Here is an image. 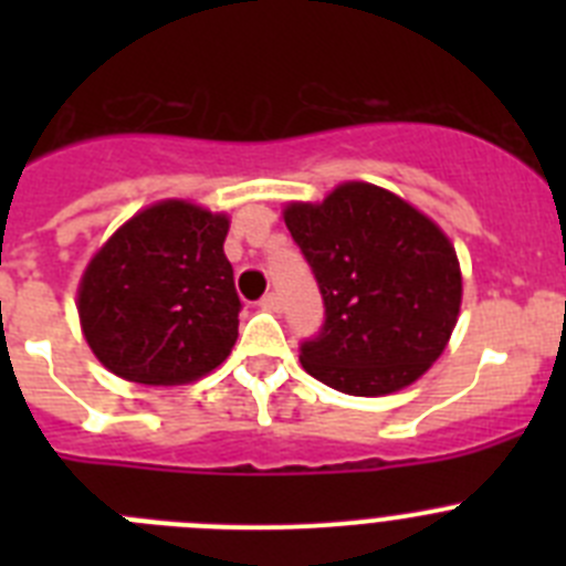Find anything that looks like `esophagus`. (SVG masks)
<instances>
[{
	"instance_id": "1",
	"label": "esophagus",
	"mask_w": 566,
	"mask_h": 566,
	"mask_svg": "<svg viewBox=\"0 0 566 566\" xmlns=\"http://www.w3.org/2000/svg\"><path fill=\"white\" fill-rule=\"evenodd\" d=\"M258 306L263 308V312H280V297L274 292H269L258 300Z\"/></svg>"
}]
</instances>
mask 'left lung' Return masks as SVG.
<instances>
[{
  "instance_id": "obj_1",
  "label": "left lung",
  "mask_w": 566,
  "mask_h": 566,
  "mask_svg": "<svg viewBox=\"0 0 566 566\" xmlns=\"http://www.w3.org/2000/svg\"><path fill=\"white\" fill-rule=\"evenodd\" d=\"M286 227L323 294V326L300 343L314 379L352 397L394 394L431 368L457 326L462 274L451 240L371 184H343Z\"/></svg>"
}]
</instances>
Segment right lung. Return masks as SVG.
<instances>
[{
	"label": "right lung",
	"mask_w": 566,
	"mask_h": 566,
	"mask_svg": "<svg viewBox=\"0 0 566 566\" xmlns=\"http://www.w3.org/2000/svg\"><path fill=\"white\" fill-rule=\"evenodd\" d=\"M227 232L223 214L164 201L104 243L78 289L84 337L104 368L129 382L178 385L229 357L243 303Z\"/></svg>",
	"instance_id": "1"
}]
</instances>
